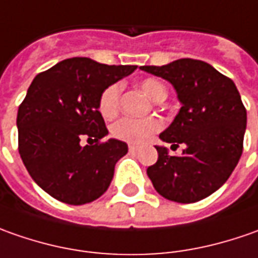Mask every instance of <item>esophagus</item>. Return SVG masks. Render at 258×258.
Returning a JSON list of instances; mask_svg holds the SVG:
<instances>
[{
  "label": "esophagus",
  "instance_id": "esophagus-1",
  "mask_svg": "<svg viewBox=\"0 0 258 258\" xmlns=\"http://www.w3.org/2000/svg\"><path fill=\"white\" fill-rule=\"evenodd\" d=\"M128 150H130V153H136V151H138V146H134V144H130Z\"/></svg>",
  "mask_w": 258,
  "mask_h": 258
}]
</instances>
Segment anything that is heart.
<instances>
[{"instance_id": "b5f03b06", "label": "heart", "mask_w": 258, "mask_h": 258, "mask_svg": "<svg viewBox=\"0 0 258 258\" xmlns=\"http://www.w3.org/2000/svg\"><path fill=\"white\" fill-rule=\"evenodd\" d=\"M140 87L144 93L153 100L160 102L167 97L165 85L156 78H146L140 83ZM120 84H111L102 91L98 110L104 118L110 120L117 115L120 110ZM161 128V122L157 118H146V120H134V118H121L111 127L112 137L122 140L131 144H143L150 137Z\"/></svg>"}]
</instances>
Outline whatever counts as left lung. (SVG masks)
<instances>
[{
	"label": "left lung",
	"mask_w": 258,
	"mask_h": 258,
	"mask_svg": "<svg viewBox=\"0 0 258 258\" xmlns=\"http://www.w3.org/2000/svg\"><path fill=\"white\" fill-rule=\"evenodd\" d=\"M140 68L170 81L182 104L160 138L185 148L181 156H168L165 147L156 146L158 160L147 168L154 188L182 204L209 197L228 180L243 153L247 111L237 87L210 64L192 58Z\"/></svg>",
	"instance_id": "1"
}]
</instances>
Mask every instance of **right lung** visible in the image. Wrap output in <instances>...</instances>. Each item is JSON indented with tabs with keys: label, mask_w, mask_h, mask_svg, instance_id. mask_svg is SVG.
I'll list each match as a JSON object with an SVG mask.
<instances>
[{
	"label": "right lung",
	"mask_w": 258,
	"mask_h": 258,
	"mask_svg": "<svg viewBox=\"0 0 258 258\" xmlns=\"http://www.w3.org/2000/svg\"><path fill=\"white\" fill-rule=\"evenodd\" d=\"M137 66L64 59L32 80L18 107V151L32 180L55 200L81 206L110 187L124 141L110 138L98 101L102 91ZM85 137L90 146L79 144Z\"/></svg>",
	"instance_id": "add662e5"
}]
</instances>
